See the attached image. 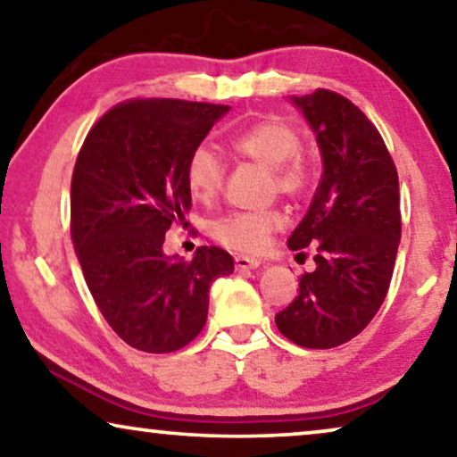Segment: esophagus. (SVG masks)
<instances>
[{
    "instance_id": "34e87169",
    "label": "esophagus",
    "mask_w": 457,
    "mask_h": 457,
    "mask_svg": "<svg viewBox=\"0 0 457 457\" xmlns=\"http://www.w3.org/2000/svg\"><path fill=\"white\" fill-rule=\"evenodd\" d=\"M262 262L258 258H249V255H237L235 258V268L237 270H253V268H258Z\"/></svg>"
}]
</instances>
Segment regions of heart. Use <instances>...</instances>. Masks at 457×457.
I'll return each instance as SVG.
<instances>
[{
  "mask_svg": "<svg viewBox=\"0 0 457 457\" xmlns=\"http://www.w3.org/2000/svg\"><path fill=\"white\" fill-rule=\"evenodd\" d=\"M302 137L291 122L278 116H264L249 122L228 137V145L241 158L268 168L272 193L302 199L314 187L316 158L299 145ZM224 162L210 145H197L185 164V180L193 199L210 204L224 185ZM283 227V214L274 208L230 212L210 224V235L228 249L260 252L274 230Z\"/></svg>",
  "mask_w": 457,
  "mask_h": 457,
  "instance_id": "obj_1",
  "label": "heart"
}]
</instances>
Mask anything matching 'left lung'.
Segmentation results:
<instances>
[{
	"mask_svg": "<svg viewBox=\"0 0 457 457\" xmlns=\"http://www.w3.org/2000/svg\"><path fill=\"white\" fill-rule=\"evenodd\" d=\"M322 152V180L289 249L314 247L316 268L280 310V335L308 349L343 345L368 327L389 291L402 239L397 168L378 129L330 89L295 97ZM297 253V255H299Z\"/></svg>",
	"mask_w": 457,
	"mask_h": 457,
	"instance_id": "left-lung-1",
	"label": "left lung"
}]
</instances>
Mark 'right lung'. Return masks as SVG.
<instances>
[{"instance_id":"1","label":"right lung","mask_w":457,"mask_h":457,"mask_svg":"<svg viewBox=\"0 0 457 457\" xmlns=\"http://www.w3.org/2000/svg\"><path fill=\"white\" fill-rule=\"evenodd\" d=\"M228 105L168 97L116 104L93 124L71 185V235L93 299L130 347L170 353L208 320L210 285L235 270L220 247L168 258L166 230L187 227L189 154Z\"/></svg>"}]
</instances>
